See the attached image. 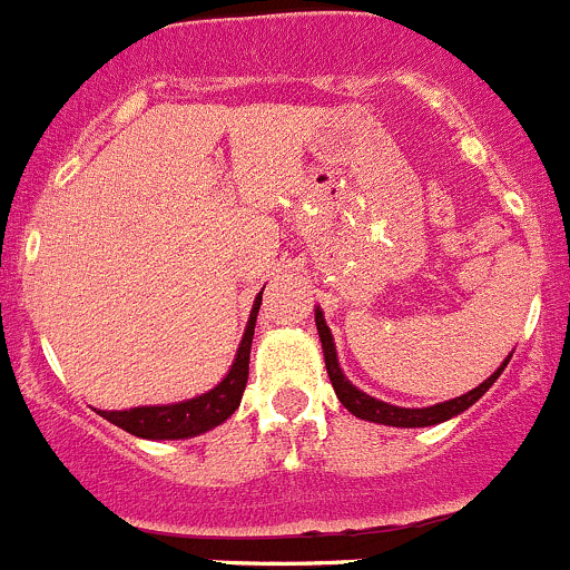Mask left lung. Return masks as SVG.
I'll use <instances>...</instances> for the list:
<instances>
[{
    "label": "left lung",
    "instance_id": "left-lung-1",
    "mask_svg": "<svg viewBox=\"0 0 570 570\" xmlns=\"http://www.w3.org/2000/svg\"><path fill=\"white\" fill-rule=\"evenodd\" d=\"M315 326H318L321 348H324L326 374H330V382H332V387H335V393H337V399H341L343 407L363 421H374V424H385V426H404V430H413V426H435V424H441V421H449V419H454V415L463 413V410H469L471 404L479 402V399L490 391V385L499 380L501 371L507 368V363H510V357H512V354H507L504 363H501L499 368H495L493 374L482 382V385H476L474 391L463 393V396L449 399V402H441V404H432V407H396V404H387V402H380V399L368 396V393H363L360 387H354L352 382L343 376L341 363H337L335 341H332V332H330V326H326L321 307H315Z\"/></svg>",
    "mask_w": 570,
    "mask_h": 570
}]
</instances>
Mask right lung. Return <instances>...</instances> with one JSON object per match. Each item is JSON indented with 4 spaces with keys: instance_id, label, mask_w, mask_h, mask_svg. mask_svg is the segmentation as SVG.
Instances as JSON below:
<instances>
[{
    "instance_id": "obj_1",
    "label": "right lung",
    "mask_w": 570,
    "mask_h": 570,
    "mask_svg": "<svg viewBox=\"0 0 570 570\" xmlns=\"http://www.w3.org/2000/svg\"><path fill=\"white\" fill-rule=\"evenodd\" d=\"M261 296L255 298V307H252L249 313V324H246L244 337H240L233 368L227 371V376H224L213 391L177 404H155V407L129 410H96V413H99L101 419L110 421V424L121 426L129 435L149 438V441H179V438L202 435V432L224 424V421L238 410L240 396H244L246 391V380H249V352L252 335H255L257 309H261Z\"/></svg>"
}]
</instances>
